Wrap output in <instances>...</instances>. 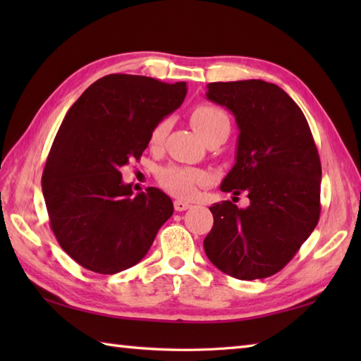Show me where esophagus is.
Returning a JSON list of instances; mask_svg holds the SVG:
<instances>
[{
    "instance_id": "esophagus-1",
    "label": "esophagus",
    "mask_w": 361,
    "mask_h": 361,
    "mask_svg": "<svg viewBox=\"0 0 361 361\" xmlns=\"http://www.w3.org/2000/svg\"><path fill=\"white\" fill-rule=\"evenodd\" d=\"M173 208H175V211L183 212V211L189 209L190 204H189L188 202H183V200H175V202H173Z\"/></svg>"
}]
</instances>
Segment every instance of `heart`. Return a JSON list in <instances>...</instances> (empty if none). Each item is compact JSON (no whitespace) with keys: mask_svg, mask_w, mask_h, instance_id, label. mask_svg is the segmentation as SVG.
<instances>
[{"mask_svg":"<svg viewBox=\"0 0 361 361\" xmlns=\"http://www.w3.org/2000/svg\"><path fill=\"white\" fill-rule=\"evenodd\" d=\"M190 124H192L195 132L203 137L204 142L209 137L220 133L229 135V130H231V121H229L228 113L224 109H220V106L211 104L195 106L192 113H190ZM169 130H171V119H161L152 128L150 145L158 147V145L163 144ZM157 180L166 192L180 198H189L197 192L198 188L206 185L208 173L202 171V169L167 166L161 167L157 172Z\"/></svg>","mask_w":361,"mask_h":361,"instance_id":"obj_1","label":"heart"}]
</instances>
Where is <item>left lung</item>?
I'll return each instance as SVG.
<instances>
[{
  "label": "left lung",
  "mask_w": 361,
  "mask_h": 361,
  "mask_svg": "<svg viewBox=\"0 0 361 361\" xmlns=\"http://www.w3.org/2000/svg\"><path fill=\"white\" fill-rule=\"evenodd\" d=\"M206 97L226 106L240 132L235 164L220 190H245L250 204L242 209L226 200L211 206L214 225L204 252L235 279L268 278L293 259L319 220L315 141L301 109L274 83L212 82Z\"/></svg>",
  "instance_id": "obj_1"
}]
</instances>
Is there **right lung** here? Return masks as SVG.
<instances>
[{
    "instance_id": "obj_1",
    "label": "right lung",
    "mask_w": 361,
    "mask_h": 361,
    "mask_svg": "<svg viewBox=\"0 0 361 361\" xmlns=\"http://www.w3.org/2000/svg\"><path fill=\"white\" fill-rule=\"evenodd\" d=\"M186 93V82L109 74L68 110L42 188L59 245L87 270L114 274L136 265L173 214L163 190L133 195L121 167L141 158L152 128L178 109Z\"/></svg>"
}]
</instances>
